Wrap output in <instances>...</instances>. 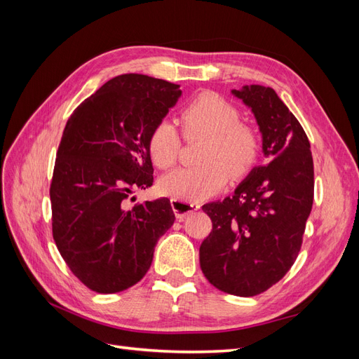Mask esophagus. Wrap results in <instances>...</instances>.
<instances>
[{"instance_id": "esophagus-1", "label": "esophagus", "mask_w": 359, "mask_h": 359, "mask_svg": "<svg viewBox=\"0 0 359 359\" xmlns=\"http://www.w3.org/2000/svg\"><path fill=\"white\" fill-rule=\"evenodd\" d=\"M170 205H172V210H173V212H175V217L178 220L186 219L189 214H191L193 211H198L201 208L199 203H194V202L189 203V202H182L178 199H172Z\"/></svg>"}]
</instances>
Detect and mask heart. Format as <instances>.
<instances>
[{"label": "heart", "mask_w": 359, "mask_h": 359, "mask_svg": "<svg viewBox=\"0 0 359 359\" xmlns=\"http://www.w3.org/2000/svg\"><path fill=\"white\" fill-rule=\"evenodd\" d=\"M240 111L215 93H201L182 107L180 121L187 139L205 137L198 168H181L160 181L163 193L182 202H199L224 189L232 175H248L262 151L257 130L240 121ZM181 139L169 121L154 126L148 136V153L160 169L173 166L178 160Z\"/></svg>", "instance_id": "obj_1"}]
</instances>
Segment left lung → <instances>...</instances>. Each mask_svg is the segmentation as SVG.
Here are the masks:
<instances>
[{
    "label": "left lung",
    "mask_w": 359,
    "mask_h": 359,
    "mask_svg": "<svg viewBox=\"0 0 359 359\" xmlns=\"http://www.w3.org/2000/svg\"><path fill=\"white\" fill-rule=\"evenodd\" d=\"M232 94L252 107L269 163L250 172L233 196L202 206L212 231L199 260L214 287L255 297L297 260L313 205V157L306 132L273 88L245 85Z\"/></svg>",
    "instance_id": "left-lung-1"
}]
</instances>
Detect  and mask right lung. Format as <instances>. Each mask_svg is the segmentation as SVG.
<instances>
[{"label":"right lung","instance_id":"add662e5","mask_svg":"<svg viewBox=\"0 0 359 359\" xmlns=\"http://www.w3.org/2000/svg\"><path fill=\"white\" fill-rule=\"evenodd\" d=\"M180 95V85L121 74L76 107L64 128L49 190L52 235L72 273L94 292L140 281L175 222L166 198L135 206L127 199L153 186L148 136Z\"/></svg>","mask_w":359,"mask_h":359}]
</instances>
